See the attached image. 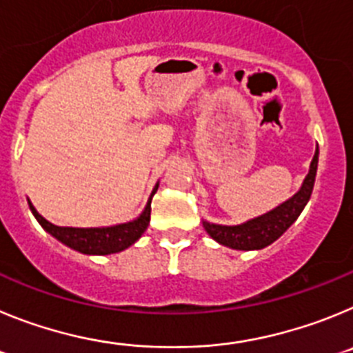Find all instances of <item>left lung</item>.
Returning a JSON list of instances; mask_svg holds the SVG:
<instances>
[{
	"label": "left lung",
	"mask_w": 353,
	"mask_h": 353,
	"mask_svg": "<svg viewBox=\"0 0 353 353\" xmlns=\"http://www.w3.org/2000/svg\"><path fill=\"white\" fill-rule=\"evenodd\" d=\"M316 167H319V145H316L315 157L310 163L307 176L304 177L297 193H294L290 199L276 205L271 211L239 225H220L202 220L205 232L216 243L232 248V250L250 252V250H262V248L269 246L283 236L288 227L299 218L303 209L306 208L311 192H313V184H315Z\"/></svg>",
	"instance_id": "obj_1"
}]
</instances>
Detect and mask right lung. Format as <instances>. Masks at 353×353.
Segmentation results:
<instances>
[{"instance_id":"right-lung-1","label":"right lung","mask_w":353,"mask_h":353,"mask_svg":"<svg viewBox=\"0 0 353 353\" xmlns=\"http://www.w3.org/2000/svg\"><path fill=\"white\" fill-rule=\"evenodd\" d=\"M160 183L153 188L151 195L148 199L144 211L132 221L126 223L110 225V227H91V228H77V227H58V225L50 223L43 218L40 212L34 209V205L30 204L31 212L37 218V221L47 230L52 237L63 243L65 246L72 248L75 252L84 253V255H112V253H119L132 244L137 243L141 236L148 228L149 220H151V200L157 193Z\"/></svg>"}]
</instances>
